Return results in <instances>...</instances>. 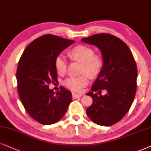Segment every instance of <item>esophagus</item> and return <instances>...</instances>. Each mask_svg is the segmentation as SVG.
Here are the masks:
<instances>
[{
	"label": "esophagus",
	"instance_id": "esophagus-1",
	"mask_svg": "<svg viewBox=\"0 0 151 151\" xmlns=\"http://www.w3.org/2000/svg\"><path fill=\"white\" fill-rule=\"evenodd\" d=\"M81 96H83V94H81L72 93V98H73V99H77V98L81 97Z\"/></svg>",
	"mask_w": 151,
	"mask_h": 151
}]
</instances>
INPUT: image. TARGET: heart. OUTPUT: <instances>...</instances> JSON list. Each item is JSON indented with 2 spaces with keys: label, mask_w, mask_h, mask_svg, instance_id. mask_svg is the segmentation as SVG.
<instances>
[{
  "label": "heart",
  "mask_w": 151,
  "mask_h": 151,
  "mask_svg": "<svg viewBox=\"0 0 151 151\" xmlns=\"http://www.w3.org/2000/svg\"><path fill=\"white\" fill-rule=\"evenodd\" d=\"M68 56L72 61L81 63L79 71L81 74L77 77L67 78L63 84L72 91L81 92L89 83L90 77H96L101 73L104 65V59L101 56L94 54L93 48L85 45L75 46L68 52ZM55 67L60 75L65 74L68 63L63 55H59L55 58Z\"/></svg>",
  "instance_id": "b5f03b06"
}]
</instances>
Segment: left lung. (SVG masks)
Instances as JSON below:
<instances>
[{"label":"left lung","instance_id":"1","mask_svg":"<svg viewBox=\"0 0 151 151\" xmlns=\"http://www.w3.org/2000/svg\"><path fill=\"white\" fill-rule=\"evenodd\" d=\"M81 41L99 47L104 61L91 92L86 94L93 101L86 113L98 125L112 126L127 114L134 101L137 78L135 60L127 45L110 34H96ZM101 89L107 90V94L93 93Z\"/></svg>","mask_w":151,"mask_h":151}]
</instances>
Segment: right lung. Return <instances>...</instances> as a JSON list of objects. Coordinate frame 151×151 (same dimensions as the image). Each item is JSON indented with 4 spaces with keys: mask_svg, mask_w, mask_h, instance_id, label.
Returning <instances> with one entry per match:
<instances>
[{
    "mask_svg": "<svg viewBox=\"0 0 151 151\" xmlns=\"http://www.w3.org/2000/svg\"><path fill=\"white\" fill-rule=\"evenodd\" d=\"M74 42L43 35L30 43L20 58L17 71L20 99L28 114L43 125L59 122L72 101L71 92L61 86L55 94L49 85L57 81L55 58Z\"/></svg>",
    "mask_w": 151,
    "mask_h": 151,
    "instance_id": "obj_1",
    "label": "right lung"
}]
</instances>
